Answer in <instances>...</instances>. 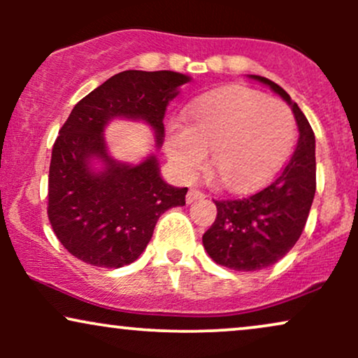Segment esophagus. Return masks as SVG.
Returning a JSON list of instances; mask_svg holds the SVG:
<instances>
[{"instance_id": "1", "label": "esophagus", "mask_w": 358, "mask_h": 358, "mask_svg": "<svg viewBox=\"0 0 358 358\" xmlns=\"http://www.w3.org/2000/svg\"><path fill=\"white\" fill-rule=\"evenodd\" d=\"M203 196H205V193L202 190H199V188H190L187 193V202L192 203V202H195V200L203 199Z\"/></svg>"}]
</instances>
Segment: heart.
Returning a JSON list of instances; mask_svg holds the SVG:
<instances>
[{"mask_svg":"<svg viewBox=\"0 0 358 358\" xmlns=\"http://www.w3.org/2000/svg\"><path fill=\"white\" fill-rule=\"evenodd\" d=\"M185 121L187 129L175 127L168 136L175 168L190 176L210 151V170L231 190H250L273 178L294 139V117L285 102L239 85L196 101Z\"/></svg>","mask_w":358,"mask_h":358,"instance_id":"obj_1","label":"heart"}]
</instances>
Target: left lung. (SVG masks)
<instances>
[{"label": "left lung", "instance_id": "left-lung-1", "mask_svg": "<svg viewBox=\"0 0 358 358\" xmlns=\"http://www.w3.org/2000/svg\"><path fill=\"white\" fill-rule=\"evenodd\" d=\"M269 85L293 109L299 138L289 162L268 187L244 199L213 200L217 217L203 234V248L217 264L234 271H259L273 266L296 244L316 190L315 133L291 101L273 80L252 76Z\"/></svg>", "mask_w": 358, "mask_h": 358}]
</instances>
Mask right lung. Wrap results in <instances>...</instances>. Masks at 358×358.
Listing matches in <instances>:
<instances>
[{
	"label": "right lung",
	"instance_id": "add662e5",
	"mask_svg": "<svg viewBox=\"0 0 358 358\" xmlns=\"http://www.w3.org/2000/svg\"><path fill=\"white\" fill-rule=\"evenodd\" d=\"M190 77L178 72L124 71L94 89L72 109L52 148L48 171V220L72 256L97 268H122L141 256L159 215L185 205L188 188L159 176L155 156L129 166L110 159L104 126L113 117L143 119L165 138V110ZM105 159L99 174L90 157Z\"/></svg>",
	"mask_w": 358,
	"mask_h": 358
}]
</instances>
